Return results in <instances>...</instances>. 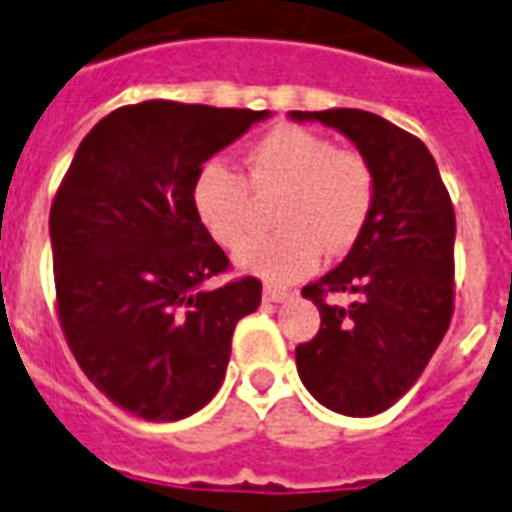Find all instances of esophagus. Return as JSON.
Listing matches in <instances>:
<instances>
[{"label":"esophagus","mask_w":512,"mask_h":512,"mask_svg":"<svg viewBox=\"0 0 512 512\" xmlns=\"http://www.w3.org/2000/svg\"><path fill=\"white\" fill-rule=\"evenodd\" d=\"M263 299L271 301V304H279V301H288L290 299V293L288 290H282V288H263Z\"/></svg>","instance_id":"esophagus-1"}]
</instances>
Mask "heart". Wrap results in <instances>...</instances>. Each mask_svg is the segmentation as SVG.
Segmentation results:
<instances>
[{"instance_id": "obj_1", "label": "heart", "mask_w": 512, "mask_h": 512, "mask_svg": "<svg viewBox=\"0 0 512 512\" xmlns=\"http://www.w3.org/2000/svg\"><path fill=\"white\" fill-rule=\"evenodd\" d=\"M255 191H285L277 224L282 233L249 238L235 266L271 285L312 274L323 249L340 255L356 244L376 202V178L365 158L337 150L329 136L301 126H279L246 153ZM191 208L216 244L233 249L252 224L246 180L219 158L205 161L191 183Z\"/></svg>"}]
</instances>
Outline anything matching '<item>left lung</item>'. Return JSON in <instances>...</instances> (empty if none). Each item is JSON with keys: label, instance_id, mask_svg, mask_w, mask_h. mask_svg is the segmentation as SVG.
<instances>
[{"label": "left lung", "instance_id": "obj_1", "mask_svg": "<svg viewBox=\"0 0 512 512\" xmlns=\"http://www.w3.org/2000/svg\"><path fill=\"white\" fill-rule=\"evenodd\" d=\"M351 139L376 178V202L351 252L301 290L321 329L296 348L301 384L345 417H373L417 384L452 315L455 211L417 136L362 109L290 112ZM323 292H354L337 308Z\"/></svg>", "mask_w": 512, "mask_h": 512}]
</instances>
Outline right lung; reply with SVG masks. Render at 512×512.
<instances>
[{"mask_svg":"<svg viewBox=\"0 0 512 512\" xmlns=\"http://www.w3.org/2000/svg\"><path fill=\"white\" fill-rule=\"evenodd\" d=\"M271 117L142 101L84 136L49 216L65 340L112 403L147 422L191 417L227 373L260 279L202 285L227 255L191 208L197 169Z\"/></svg>","mask_w":512,"mask_h":512,"instance_id":"right-lung-1","label":"right lung"}]
</instances>
